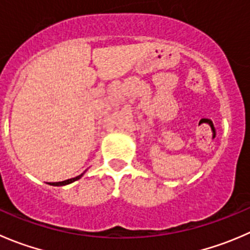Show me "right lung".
Returning <instances> with one entry per match:
<instances>
[{"instance_id":"obj_1","label":"right lung","mask_w":250,"mask_h":250,"mask_svg":"<svg viewBox=\"0 0 250 250\" xmlns=\"http://www.w3.org/2000/svg\"><path fill=\"white\" fill-rule=\"evenodd\" d=\"M85 173V172H83V173L82 174H79V176H77V177H74V178H71V179H66V181H62V182H55V183H48L50 184V186H67V184H71V183H73L74 181H78L79 178H82V176H83V174Z\"/></svg>"}]
</instances>
